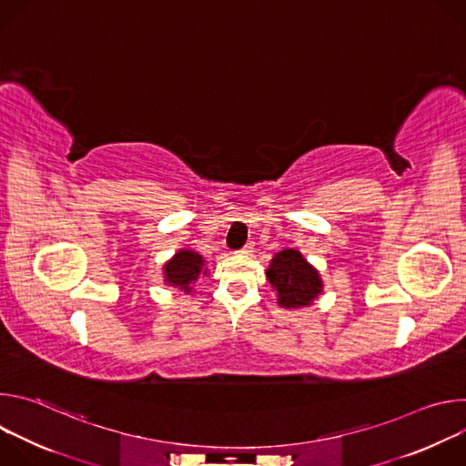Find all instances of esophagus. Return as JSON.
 Listing matches in <instances>:
<instances>
[{
    "instance_id": "34e87169",
    "label": "esophagus",
    "mask_w": 466,
    "mask_h": 466,
    "mask_svg": "<svg viewBox=\"0 0 466 466\" xmlns=\"http://www.w3.org/2000/svg\"><path fill=\"white\" fill-rule=\"evenodd\" d=\"M254 250V241H248V243H245L243 247H241V254H250Z\"/></svg>"
}]
</instances>
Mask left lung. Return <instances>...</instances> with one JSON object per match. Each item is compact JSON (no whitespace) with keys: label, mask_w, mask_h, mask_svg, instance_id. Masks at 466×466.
Here are the masks:
<instances>
[{"label":"left lung","mask_w":466,"mask_h":466,"mask_svg":"<svg viewBox=\"0 0 466 466\" xmlns=\"http://www.w3.org/2000/svg\"><path fill=\"white\" fill-rule=\"evenodd\" d=\"M268 280L277 289L279 304L289 309L311 304L322 291L319 273L293 248H286L271 259Z\"/></svg>","instance_id":"obj_1"}]
</instances>
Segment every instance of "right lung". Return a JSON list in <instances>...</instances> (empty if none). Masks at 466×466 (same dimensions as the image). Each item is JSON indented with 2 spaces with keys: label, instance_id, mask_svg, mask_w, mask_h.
<instances>
[{
  "label": "right lung",
  "instance_id": "add662e5",
  "mask_svg": "<svg viewBox=\"0 0 466 466\" xmlns=\"http://www.w3.org/2000/svg\"><path fill=\"white\" fill-rule=\"evenodd\" d=\"M203 258L201 254H197L193 250H180L175 254V258L171 261L166 263L164 268V275H166V282L177 286L178 289H184L186 293L191 291V284L201 277L207 275V269L203 271Z\"/></svg>",
  "mask_w": 466,
  "mask_h": 466
}]
</instances>
